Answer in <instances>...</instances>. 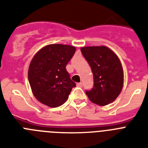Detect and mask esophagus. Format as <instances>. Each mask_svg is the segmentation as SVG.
Instances as JSON below:
<instances>
[{
  "label": "esophagus",
  "mask_w": 148,
  "mask_h": 148,
  "mask_svg": "<svg viewBox=\"0 0 148 148\" xmlns=\"http://www.w3.org/2000/svg\"><path fill=\"white\" fill-rule=\"evenodd\" d=\"M77 86H79V87H82V86H83V84H82V83H78V84H77Z\"/></svg>",
  "instance_id": "esophagus-1"
}]
</instances>
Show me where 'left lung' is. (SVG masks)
Masks as SVG:
<instances>
[{"label": "left lung", "mask_w": 148, "mask_h": 148, "mask_svg": "<svg viewBox=\"0 0 148 148\" xmlns=\"http://www.w3.org/2000/svg\"><path fill=\"white\" fill-rule=\"evenodd\" d=\"M80 50L93 74L92 89L86 91L88 98L101 106L113 102L123 85V71L117 56L105 46L84 47Z\"/></svg>", "instance_id": "obj_1"}]
</instances>
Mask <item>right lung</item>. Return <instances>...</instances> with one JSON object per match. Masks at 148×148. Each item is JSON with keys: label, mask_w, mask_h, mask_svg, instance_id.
Returning a JSON list of instances; mask_svg holds the SVG:
<instances>
[{"label": "right lung", "mask_w": 148, "mask_h": 148, "mask_svg": "<svg viewBox=\"0 0 148 148\" xmlns=\"http://www.w3.org/2000/svg\"><path fill=\"white\" fill-rule=\"evenodd\" d=\"M76 51L73 46L50 44L36 53L28 68V81L40 102L51 108L63 105L76 84L66 65Z\"/></svg>", "instance_id": "right-lung-1"}]
</instances>
